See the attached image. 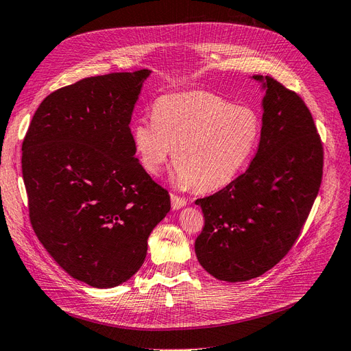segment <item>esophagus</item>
Here are the masks:
<instances>
[{
	"label": "esophagus",
	"instance_id": "34e87169",
	"mask_svg": "<svg viewBox=\"0 0 351 351\" xmlns=\"http://www.w3.org/2000/svg\"><path fill=\"white\" fill-rule=\"evenodd\" d=\"M171 201H172V208L173 210H180V208L186 206V199L182 198V197H178L175 194L171 195Z\"/></svg>",
	"mask_w": 351,
	"mask_h": 351
}]
</instances>
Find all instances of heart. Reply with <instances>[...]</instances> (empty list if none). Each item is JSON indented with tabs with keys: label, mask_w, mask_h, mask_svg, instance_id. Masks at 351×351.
Listing matches in <instances>:
<instances>
[{
	"label": "heart",
	"mask_w": 351,
	"mask_h": 351,
	"mask_svg": "<svg viewBox=\"0 0 351 351\" xmlns=\"http://www.w3.org/2000/svg\"><path fill=\"white\" fill-rule=\"evenodd\" d=\"M259 135L261 121L252 109L208 92L162 96L153 119L132 127L134 149L147 173L159 175L172 149L176 186L198 191L230 184L250 163Z\"/></svg>",
	"instance_id": "1"
}]
</instances>
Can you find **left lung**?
<instances>
[{"instance_id":"1","label":"left lung","mask_w":351,"mask_h":351,"mask_svg":"<svg viewBox=\"0 0 351 351\" xmlns=\"http://www.w3.org/2000/svg\"><path fill=\"white\" fill-rule=\"evenodd\" d=\"M252 78L265 90L258 152L245 173L195 201L206 220L198 261L229 282L263 276L287 255L322 180L324 149L308 106L273 77Z\"/></svg>"}]
</instances>
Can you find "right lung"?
Returning <instances> with one entry per match:
<instances>
[{
    "mask_svg": "<svg viewBox=\"0 0 351 351\" xmlns=\"http://www.w3.org/2000/svg\"><path fill=\"white\" fill-rule=\"evenodd\" d=\"M150 70L88 77L39 105L21 145L32 228L73 278L97 289L130 280L171 210L135 157L130 122Z\"/></svg>",
    "mask_w": 351,
    "mask_h": 351,
    "instance_id": "obj_1",
    "label": "right lung"
}]
</instances>
